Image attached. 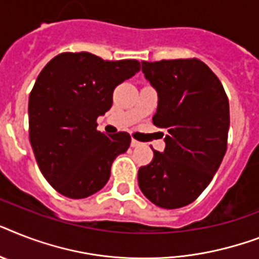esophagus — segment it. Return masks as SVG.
<instances>
[{"label": "esophagus", "mask_w": 259, "mask_h": 259, "mask_svg": "<svg viewBox=\"0 0 259 259\" xmlns=\"http://www.w3.org/2000/svg\"><path fill=\"white\" fill-rule=\"evenodd\" d=\"M130 145H132V148H137V146H140L141 142H138V141H136V140H132Z\"/></svg>", "instance_id": "obj_1"}]
</instances>
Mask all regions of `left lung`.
Returning <instances> with one entry per match:
<instances>
[{
	"label": "left lung",
	"mask_w": 259,
	"mask_h": 259,
	"mask_svg": "<svg viewBox=\"0 0 259 259\" xmlns=\"http://www.w3.org/2000/svg\"><path fill=\"white\" fill-rule=\"evenodd\" d=\"M158 96L153 123L166 130L165 150L138 170L146 198L163 209L191 203L207 188L226 153L230 113L224 86L199 60L142 61Z\"/></svg>",
	"instance_id": "1"
}]
</instances>
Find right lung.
Returning a JSON list of instances; mask_svg holds the SVG:
<instances>
[{
  "mask_svg": "<svg viewBox=\"0 0 259 259\" xmlns=\"http://www.w3.org/2000/svg\"><path fill=\"white\" fill-rule=\"evenodd\" d=\"M140 71L136 60L104 61L88 52L54 57L29 96V138L41 173L58 193L86 198L104 188L111 163L130 146L125 132H97L115 86Z\"/></svg>",
  "mask_w": 259,
  "mask_h": 259,
  "instance_id": "right-lung-1",
  "label": "right lung"
}]
</instances>
